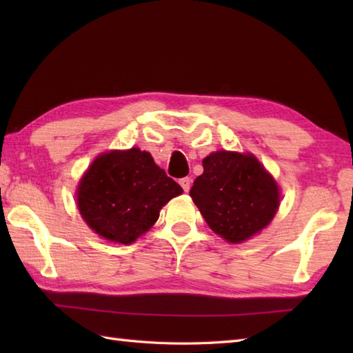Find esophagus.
<instances>
[{
	"label": "esophagus",
	"instance_id": "1",
	"mask_svg": "<svg viewBox=\"0 0 353 353\" xmlns=\"http://www.w3.org/2000/svg\"><path fill=\"white\" fill-rule=\"evenodd\" d=\"M179 183H181V186H182L185 192L190 191V188H191V179H190V177L181 179V181H179Z\"/></svg>",
	"mask_w": 353,
	"mask_h": 353
}]
</instances>
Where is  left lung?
<instances>
[{
    "label": "left lung",
    "mask_w": 353,
    "mask_h": 353,
    "mask_svg": "<svg viewBox=\"0 0 353 353\" xmlns=\"http://www.w3.org/2000/svg\"><path fill=\"white\" fill-rule=\"evenodd\" d=\"M190 196L208 226L229 243L258 234L279 208V188L256 157L232 152L205 157Z\"/></svg>",
    "instance_id": "8db88e82"
}]
</instances>
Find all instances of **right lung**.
<instances>
[{
	"instance_id": "1",
	"label": "right lung",
	"mask_w": 353,
	"mask_h": 353,
	"mask_svg": "<svg viewBox=\"0 0 353 353\" xmlns=\"http://www.w3.org/2000/svg\"><path fill=\"white\" fill-rule=\"evenodd\" d=\"M182 192L150 153L115 150L99 156L89 167L79 185L77 203L95 234L132 244L159 219L162 206Z\"/></svg>"
}]
</instances>
